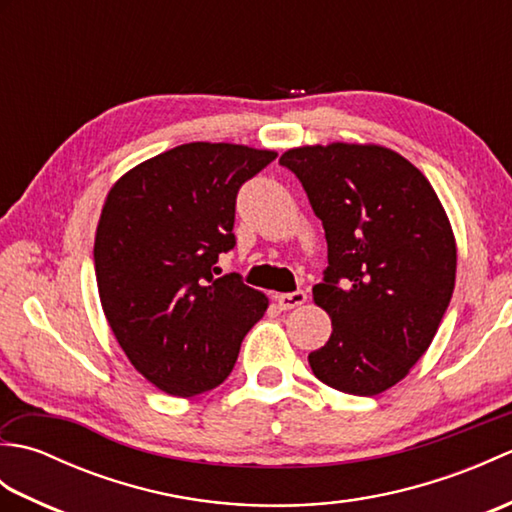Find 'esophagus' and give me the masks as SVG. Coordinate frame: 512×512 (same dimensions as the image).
<instances>
[{
	"instance_id": "1",
	"label": "esophagus",
	"mask_w": 512,
	"mask_h": 512,
	"mask_svg": "<svg viewBox=\"0 0 512 512\" xmlns=\"http://www.w3.org/2000/svg\"><path fill=\"white\" fill-rule=\"evenodd\" d=\"M275 299H277L281 310H292V308L303 306L308 295H306V290H295V292H286V295H277Z\"/></svg>"
}]
</instances>
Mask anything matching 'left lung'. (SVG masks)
<instances>
[{
	"label": "left lung",
	"mask_w": 512,
	"mask_h": 512,
	"mask_svg": "<svg viewBox=\"0 0 512 512\" xmlns=\"http://www.w3.org/2000/svg\"><path fill=\"white\" fill-rule=\"evenodd\" d=\"M325 228L328 268L312 288L330 314L314 376L376 396L409 374L436 336L455 288L451 222L420 169L380 145H306L279 158Z\"/></svg>",
	"instance_id": "1"
}]
</instances>
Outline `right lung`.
Returning <instances> with one entry per match:
<instances>
[{
	"instance_id": "1",
	"label": "right lung",
	"mask_w": 512,
	"mask_h": 512,
	"mask_svg": "<svg viewBox=\"0 0 512 512\" xmlns=\"http://www.w3.org/2000/svg\"><path fill=\"white\" fill-rule=\"evenodd\" d=\"M275 151L187 143L129 169L107 193L94 268L107 323L151 385L191 398L220 383L268 299L220 273L235 200Z\"/></svg>"
}]
</instances>
